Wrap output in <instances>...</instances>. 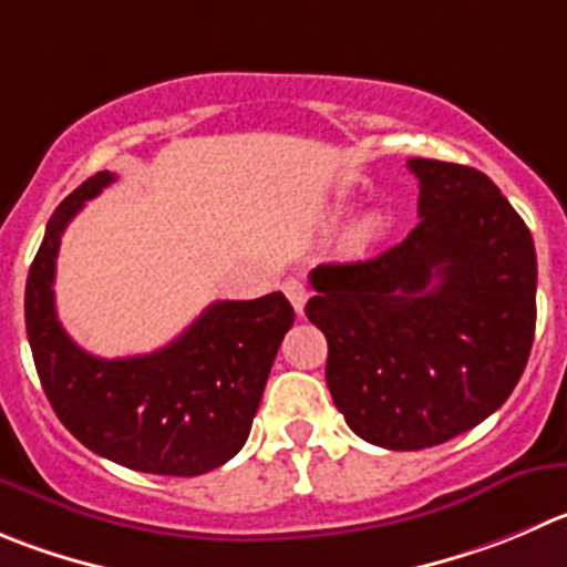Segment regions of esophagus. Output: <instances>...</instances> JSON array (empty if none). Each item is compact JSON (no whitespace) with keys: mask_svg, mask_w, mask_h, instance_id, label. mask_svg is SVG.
<instances>
[{"mask_svg":"<svg viewBox=\"0 0 567 567\" xmlns=\"http://www.w3.org/2000/svg\"><path fill=\"white\" fill-rule=\"evenodd\" d=\"M284 295H287L289 298V303L295 306V311H298V315H303V306H306V300H309V287H306V280L303 278H287L284 280Z\"/></svg>","mask_w":567,"mask_h":567,"instance_id":"1","label":"esophagus"}]
</instances>
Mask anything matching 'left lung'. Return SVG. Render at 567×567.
<instances>
[{"instance_id":"1","label":"left lung","mask_w":567,"mask_h":567,"mask_svg":"<svg viewBox=\"0 0 567 567\" xmlns=\"http://www.w3.org/2000/svg\"><path fill=\"white\" fill-rule=\"evenodd\" d=\"M406 166L417 228L368 261L311 269L306 303L344 423L390 451L449 442L501 409L537 322L535 241L498 186L473 166Z\"/></svg>"}]
</instances>
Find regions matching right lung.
I'll list each match as a JSON object with an SVG mask.
<instances>
[{"instance_id": "1", "label": "right lung", "mask_w": 567, "mask_h": 567, "mask_svg": "<svg viewBox=\"0 0 567 567\" xmlns=\"http://www.w3.org/2000/svg\"><path fill=\"white\" fill-rule=\"evenodd\" d=\"M111 172L74 188L47 223L24 289L38 379L58 420L85 449L131 471L199 476L241 451L295 309L280 292L217 300L175 342L147 355L100 359L63 331L55 311L61 236Z\"/></svg>"}]
</instances>
